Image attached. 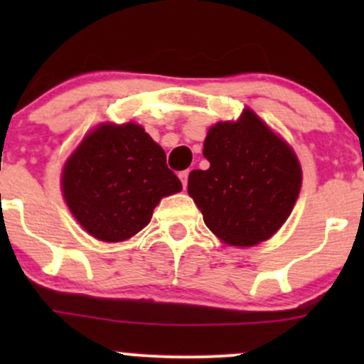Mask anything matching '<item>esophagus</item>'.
Masks as SVG:
<instances>
[{
    "label": "esophagus",
    "instance_id": "obj_1",
    "mask_svg": "<svg viewBox=\"0 0 364 364\" xmlns=\"http://www.w3.org/2000/svg\"><path fill=\"white\" fill-rule=\"evenodd\" d=\"M188 176H190V169L181 171V173H179V179H181L183 186H185V188H186V185H188Z\"/></svg>",
    "mask_w": 364,
    "mask_h": 364
}]
</instances>
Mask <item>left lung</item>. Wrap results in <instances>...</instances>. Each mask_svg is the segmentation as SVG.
<instances>
[{"mask_svg": "<svg viewBox=\"0 0 364 364\" xmlns=\"http://www.w3.org/2000/svg\"><path fill=\"white\" fill-rule=\"evenodd\" d=\"M203 157L210 168L191 171L188 193L207 228L232 246L269 240L301 188V168L289 145L246 109L236 123L208 129Z\"/></svg>", "mask_w": 364, "mask_h": 364, "instance_id": "1", "label": "left lung"}]
</instances>
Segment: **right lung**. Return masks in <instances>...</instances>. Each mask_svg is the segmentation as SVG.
Wrapping results in <instances>:
<instances>
[{
	"label": "right lung",
	"mask_w": 364,
	"mask_h": 364,
	"mask_svg": "<svg viewBox=\"0 0 364 364\" xmlns=\"http://www.w3.org/2000/svg\"><path fill=\"white\" fill-rule=\"evenodd\" d=\"M75 219L107 243L124 241L152 219L162 196L181 191L166 152L139 124H102L83 139L63 169Z\"/></svg>",
	"instance_id": "right-lung-1"
}]
</instances>
